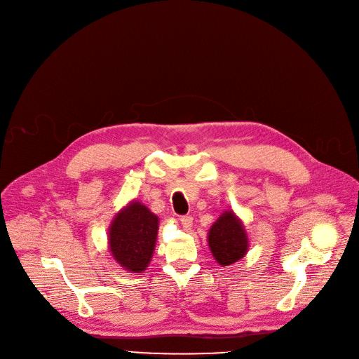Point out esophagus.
<instances>
[{"instance_id":"1","label":"esophagus","mask_w":359,"mask_h":359,"mask_svg":"<svg viewBox=\"0 0 359 359\" xmlns=\"http://www.w3.org/2000/svg\"><path fill=\"white\" fill-rule=\"evenodd\" d=\"M192 222H194V219H192V217H189V215L180 217V224L183 225L184 230H189V229L192 227Z\"/></svg>"}]
</instances>
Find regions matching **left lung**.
<instances>
[{"instance_id":"left-lung-1","label":"left lung","mask_w":359,"mask_h":359,"mask_svg":"<svg viewBox=\"0 0 359 359\" xmlns=\"http://www.w3.org/2000/svg\"><path fill=\"white\" fill-rule=\"evenodd\" d=\"M208 246L221 266H231L249 252V236L233 210L224 211L208 231Z\"/></svg>"}]
</instances>
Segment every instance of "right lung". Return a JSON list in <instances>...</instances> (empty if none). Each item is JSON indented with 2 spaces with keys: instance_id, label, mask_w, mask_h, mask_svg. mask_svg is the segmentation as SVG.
<instances>
[{
  "instance_id": "1",
  "label": "right lung",
  "mask_w": 359,
  "mask_h": 359,
  "mask_svg": "<svg viewBox=\"0 0 359 359\" xmlns=\"http://www.w3.org/2000/svg\"><path fill=\"white\" fill-rule=\"evenodd\" d=\"M160 219L148 206L134 199L113 217L107 231L110 256L130 272H144L153 259Z\"/></svg>"
}]
</instances>
